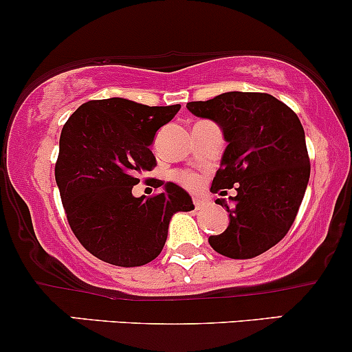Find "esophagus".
I'll list each match as a JSON object with an SVG mask.
<instances>
[{
    "mask_svg": "<svg viewBox=\"0 0 352 352\" xmlns=\"http://www.w3.org/2000/svg\"><path fill=\"white\" fill-rule=\"evenodd\" d=\"M194 206H195V209H201L202 206H206V201H202V199L195 197V199H194Z\"/></svg>",
    "mask_w": 352,
    "mask_h": 352,
    "instance_id": "esophagus-1",
    "label": "esophagus"
}]
</instances>
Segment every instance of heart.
I'll list each match as a JSON object with an SVG mask.
<instances>
[{
    "label": "heart",
    "instance_id": "heart-1",
    "mask_svg": "<svg viewBox=\"0 0 352 352\" xmlns=\"http://www.w3.org/2000/svg\"><path fill=\"white\" fill-rule=\"evenodd\" d=\"M177 180L188 188H197L199 184H201V179L194 172H179L177 173Z\"/></svg>",
    "mask_w": 352,
    "mask_h": 352
}]
</instances>
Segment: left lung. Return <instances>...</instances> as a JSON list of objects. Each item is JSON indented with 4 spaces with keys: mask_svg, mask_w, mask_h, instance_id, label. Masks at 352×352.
Returning a JSON list of instances; mask_svg holds the SVG:
<instances>
[{
    "mask_svg": "<svg viewBox=\"0 0 352 352\" xmlns=\"http://www.w3.org/2000/svg\"><path fill=\"white\" fill-rule=\"evenodd\" d=\"M199 118L223 128L228 142L210 190L236 188L223 234L210 236L214 251L234 260L265 253L285 238L297 217L310 177L305 133L297 114L266 92H224L187 102Z\"/></svg>",
    "mask_w": 352,
    "mask_h": 352,
    "instance_id": "obj_1",
    "label": "left lung"
}]
</instances>
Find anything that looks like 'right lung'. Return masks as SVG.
<instances>
[{
    "mask_svg": "<svg viewBox=\"0 0 352 352\" xmlns=\"http://www.w3.org/2000/svg\"><path fill=\"white\" fill-rule=\"evenodd\" d=\"M179 109L96 99L74 111L62 128L55 164L62 206L76 238L99 260L126 268L150 263L164 250L173 214L194 209L190 195L172 182L151 197L131 194L143 173L157 166L150 150L155 133Z\"/></svg>",
    "mask_w": 352,
    "mask_h": 352,
    "instance_id": "right-lung-1",
    "label": "right lung"
}]
</instances>
